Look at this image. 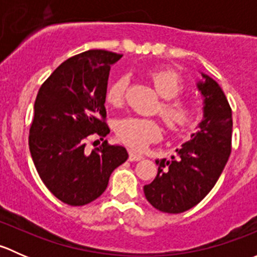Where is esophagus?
Returning a JSON list of instances; mask_svg holds the SVG:
<instances>
[{"label":"esophagus","mask_w":257,"mask_h":257,"mask_svg":"<svg viewBox=\"0 0 257 257\" xmlns=\"http://www.w3.org/2000/svg\"><path fill=\"white\" fill-rule=\"evenodd\" d=\"M129 162H138V160L143 159V155L138 154V153L133 152V150H129Z\"/></svg>","instance_id":"34e87169"}]
</instances>
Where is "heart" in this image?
Listing matches in <instances>:
<instances>
[{
  "mask_svg": "<svg viewBox=\"0 0 257 257\" xmlns=\"http://www.w3.org/2000/svg\"><path fill=\"white\" fill-rule=\"evenodd\" d=\"M148 76L160 97L164 98L159 113L168 128L179 133L193 125L199 116V108L191 100L178 97L184 88L180 74L173 69L159 68L149 72ZM126 87V77L121 76L114 79L105 90L108 104L115 108L120 107L125 99ZM115 134L124 144L134 149H142L162 138L163 126L158 119L128 115L116 120Z\"/></svg>",
  "mask_w": 257,
  "mask_h": 257,
  "instance_id": "1",
  "label": "heart"
}]
</instances>
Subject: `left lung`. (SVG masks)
I'll list each match as a JSON object with an SVG mask.
<instances>
[{
	"label": "left lung",
	"instance_id": "left-lung-1",
	"mask_svg": "<svg viewBox=\"0 0 257 257\" xmlns=\"http://www.w3.org/2000/svg\"><path fill=\"white\" fill-rule=\"evenodd\" d=\"M203 77L205 82L198 84L205 97L200 129L177 149V158L157 160V177L144 185L147 200L163 212L180 214L198 205L214 188L231 153V108L219 84Z\"/></svg>",
	"mask_w": 257,
	"mask_h": 257
}]
</instances>
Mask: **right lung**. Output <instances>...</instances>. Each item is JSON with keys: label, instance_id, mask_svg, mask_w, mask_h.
Listing matches in <instances>:
<instances>
[{"label": "right lung", "instance_id": "add662e5", "mask_svg": "<svg viewBox=\"0 0 257 257\" xmlns=\"http://www.w3.org/2000/svg\"><path fill=\"white\" fill-rule=\"evenodd\" d=\"M123 54L90 49L59 64L41 85L28 145L38 175L64 204L82 206L99 198L110 174L128 159L125 148L104 141L88 153L92 137L109 133L105 90L110 64Z\"/></svg>", "mask_w": 257, "mask_h": 257}]
</instances>
